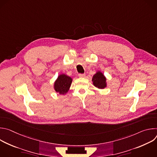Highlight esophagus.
<instances>
[{"label":"esophagus","mask_w":157,"mask_h":157,"mask_svg":"<svg viewBox=\"0 0 157 157\" xmlns=\"http://www.w3.org/2000/svg\"><path fill=\"white\" fill-rule=\"evenodd\" d=\"M78 76L79 78H84L86 76V75L85 74H79Z\"/></svg>","instance_id":"obj_1"}]
</instances>
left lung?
I'll return each instance as SVG.
<instances>
[{"instance_id":"obj_1","label":"left lung","mask_w":157,"mask_h":157,"mask_svg":"<svg viewBox=\"0 0 157 157\" xmlns=\"http://www.w3.org/2000/svg\"><path fill=\"white\" fill-rule=\"evenodd\" d=\"M92 81L94 86L99 89H104L107 86L106 78L101 71H98L93 77Z\"/></svg>"}]
</instances>
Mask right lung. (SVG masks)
<instances>
[{
	"label": "right lung",
	"instance_id": "1",
	"mask_svg": "<svg viewBox=\"0 0 157 157\" xmlns=\"http://www.w3.org/2000/svg\"><path fill=\"white\" fill-rule=\"evenodd\" d=\"M72 78L64 74L59 75L54 83V89L59 94H66L69 91Z\"/></svg>",
	"mask_w": 157,
	"mask_h": 157
}]
</instances>
